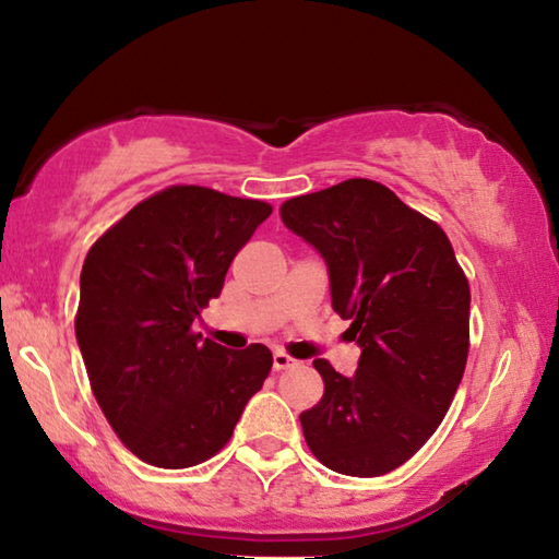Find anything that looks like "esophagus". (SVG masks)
Returning <instances> with one entry per match:
<instances>
[{"instance_id":"obj_1","label":"esophagus","mask_w":559,"mask_h":559,"mask_svg":"<svg viewBox=\"0 0 559 559\" xmlns=\"http://www.w3.org/2000/svg\"><path fill=\"white\" fill-rule=\"evenodd\" d=\"M293 365H296V359H293L288 353H283V349H273V370L281 372V370H288Z\"/></svg>"}]
</instances>
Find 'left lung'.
Listing matches in <instances>:
<instances>
[{"label": "left lung", "mask_w": 559, "mask_h": 559, "mask_svg": "<svg viewBox=\"0 0 559 559\" xmlns=\"http://www.w3.org/2000/svg\"><path fill=\"white\" fill-rule=\"evenodd\" d=\"M330 271L335 313L362 347L353 377L313 367L325 392L300 414L313 456L345 476H384L441 424L468 359V278L437 222L374 179H345L281 204Z\"/></svg>", "instance_id": "1"}]
</instances>
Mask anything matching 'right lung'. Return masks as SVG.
<instances>
[{"mask_svg": "<svg viewBox=\"0 0 559 559\" xmlns=\"http://www.w3.org/2000/svg\"><path fill=\"white\" fill-rule=\"evenodd\" d=\"M273 206L210 187L147 197L91 246L75 340L118 439L157 468H189L231 439L273 365L266 345L226 349L192 323Z\"/></svg>", "mask_w": 559, "mask_h": 559, "instance_id": "right-lung-1", "label": "right lung"}]
</instances>
